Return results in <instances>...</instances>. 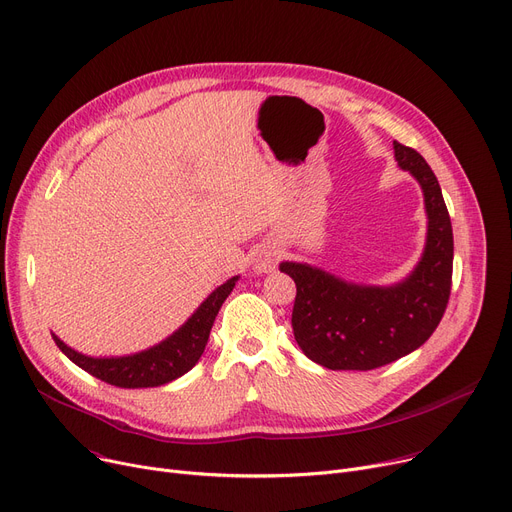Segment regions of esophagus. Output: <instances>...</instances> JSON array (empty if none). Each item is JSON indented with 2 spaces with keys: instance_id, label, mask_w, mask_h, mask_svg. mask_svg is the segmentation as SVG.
Wrapping results in <instances>:
<instances>
[{
  "instance_id": "1",
  "label": "esophagus",
  "mask_w": 512,
  "mask_h": 512,
  "mask_svg": "<svg viewBox=\"0 0 512 512\" xmlns=\"http://www.w3.org/2000/svg\"><path fill=\"white\" fill-rule=\"evenodd\" d=\"M277 258H279V254L277 252H264L262 256H260V260H258V270H273L275 268V264H277Z\"/></svg>"
}]
</instances>
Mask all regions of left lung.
<instances>
[{"mask_svg": "<svg viewBox=\"0 0 512 512\" xmlns=\"http://www.w3.org/2000/svg\"><path fill=\"white\" fill-rule=\"evenodd\" d=\"M395 159L424 190L428 239L413 273L390 287L355 285L326 270L281 262L297 287L291 326L297 345L328 370H374L422 347L440 324L453 285V225L434 171L395 140Z\"/></svg>", "mask_w": 512, "mask_h": 512, "instance_id": "8db88e82", "label": "left lung"}]
</instances>
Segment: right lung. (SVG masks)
<instances>
[{"label":"right lung","instance_id":"add662e5","mask_svg":"<svg viewBox=\"0 0 512 512\" xmlns=\"http://www.w3.org/2000/svg\"><path fill=\"white\" fill-rule=\"evenodd\" d=\"M237 277L229 279L221 287H217L210 293L200 308L192 314V318L179 328L171 337L161 341L159 345L150 347L146 351L124 355V357H88L72 347H68L64 341H59L53 335L55 345L62 349L72 362L107 384L119 386V388H150L167 384L179 376H184L188 370H192L200 355L204 353V347L208 343L210 328L223 306L225 299L235 287Z\"/></svg>","mask_w":512,"mask_h":512}]
</instances>
